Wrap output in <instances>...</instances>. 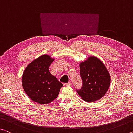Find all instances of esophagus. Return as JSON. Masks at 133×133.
Instances as JSON below:
<instances>
[{"instance_id":"34e87169","label":"esophagus","mask_w":133,"mask_h":133,"mask_svg":"<svg viewBox=\"0 0 133 133\" xmlns=\"http://www.w3.org/2000/svg\"><path fill=\"white\" fill-rule=\"evenodd\" d=\"M66 86H71V85H72V83L71 82H68L66 84Z\"/></svg>"}]
</instances>
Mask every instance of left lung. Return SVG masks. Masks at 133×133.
Here are the masks:
<instances>
[{
	"label": "left lung",
	"mask_w": 133,
	"mask_h": 133,
	"mask_svg": "<svg viewBox=\"0 0 133 133\" xmlns=\"http://www.w3.org/2000/svg\"><path fill=\"white\" fill-rule=\"evenodd\" d=\"M83 85L77 91L81 99L87 102L101 99L111 85V75L103 62L95 56H90L79 64Z\"/></svg>",
	"instance_id": "1"
}]
</instances>
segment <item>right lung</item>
I'll list each match as a JSON object with an SVG mask.
<instances>
[{
    "label": "right lung",
    "instance_id": "1",
    "mask_svg": "<svg viewBox=\"0 0 133 133\" xmlns=\"http://www.w3.org/2000/svg\"><path fill=\"white\" fill-rule=\"evenodd\" d=\"M49 55H43L28 64L22 76V85L32 101L48 104L56 99L63 84L49 71L54 61Z\"/></svg>",
    "mask_w": 133,
    "mask_h": 133
}]
</instances>
